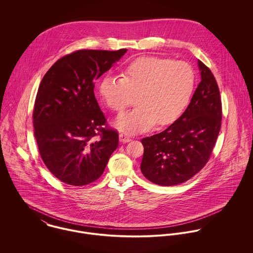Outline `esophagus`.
Here are the masks:
<instances>
[{
    "label": "esophagus",
    "mask_w": 253,
    "mask_h": 253,
    "mask_svg": "<svg viewBox=\"0 0 253 253\" xmlns=\"http://www.w3.org/2000/svg\"><path fill=\"white\" fill-rule=\"evenodd\" d=\"M119 138H120V141L123 142V143H127V142H129L131 140L130 137L127 134H126V133H121Z\"/></svg>",
    "instance_id": "1"
}]
</instances>
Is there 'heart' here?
<instances>
[{"label":"heart","instance_id":"1","mask_svg":"<svg viewBox=\"0 0 253 253\" xmlns=\"http://www.w3.org/2000/svg\"><path fill=\"white\" fill-rule=\"evenodd\" d=\"M195 86V73L183 61L158 56L139 57L123 69V78L105 75L99 83V96L105 105L123 113L137 94V108L121 116L115 126L126 133L143 132L167 126L179 118Z\"/></svg>","mask_w":253,"mask_h":253}]
</instances>
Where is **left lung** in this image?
I'll return each mask as SVG.
<instances>
[{"mask_svg": "<svg viewBox=\"0 0 253 253\" xmlns=\"http://www.w3.org/2000/svg\"><path fill=\"white\" fill-rule=\"evenodd\" d=\"M201 83L180 117L164 131L145 137L140 169L148 180L173 186L189 180L208 163L221 127L222 106L215 78L198 60Z\"/></svg>", "mask_w": 253, "mask_h": 253, "instance_id": "8db88e82", "label": "left lung"}]
</instances>
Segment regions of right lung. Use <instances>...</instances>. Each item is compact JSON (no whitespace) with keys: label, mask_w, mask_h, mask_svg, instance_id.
Wrapping results in <instances>:
<instances>
[{"label":"right lung","mask_w":253,"mask_h":253,"mask_svg":"<svg viewBox=\"0 0 253 253\" xmlns=\"http://www.w3.org/2000/svg\"><path fill=\"white\" fill-rule=\"evenodd\" d=\"M126 50H77L58 59L40 84L33 111L39 152L48 170L68 185L98 179L118 148L119 134L104 126L93 88Z\"/></svg>","instance_id":"add662e5"}]
</instances>
